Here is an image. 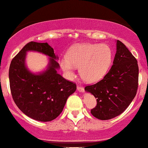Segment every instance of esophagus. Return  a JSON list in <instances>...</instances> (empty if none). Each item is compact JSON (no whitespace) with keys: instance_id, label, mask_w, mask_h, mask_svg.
<instances>
[{"instance_id":"1","label":"esophagus","mask_w":148,"mask_h":148,"mask_svg":"<svg viewBox=\"0 0 148 148\" xmlns=\"http://www.w3.org/2000/svg\"><path fill=\"white\" fill-rule=\"evenodd\" d=\"M77 90L79 92H84V88L83 86H77Z\"/></svg>"}]
</instances>
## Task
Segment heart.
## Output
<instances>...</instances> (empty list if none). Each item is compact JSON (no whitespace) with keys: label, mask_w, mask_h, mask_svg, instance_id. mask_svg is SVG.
<instances>
[{"label":"heart","mask_w":148,"mask_h":148,"mask_svg":"<svg viewBox=\"0 0 148 148\" xmlns=\"http://www.w3.org/2000/svg\"><path fill=\"white\" fill-rule=\"evenodd\" d=\"M112 61L113 51L108 45L80 43L72 47L59 64L68 78L74 76L75 68H80L81 77L86 82L95 83L108 74Z\"/></svg>","instance_id":"heart-1"}]
</instances>
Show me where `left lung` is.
I'll return each mask as SVG.
<instances>
[{
	"instance_id": "left-lung-1",
	"label": "left lung",
	"mask_w": 148,
	"mask_h": 148,
	"mask_svg": "<svg viewBox=\"0 0 148 148\" xmlns=\"http://www.w3.org/2000/svg\"><path fill=\"white\" fill-rule=\"evenodd\" d=\"M138 85L137 60L122 42L116 40V52L108 73L97 84L85 87L97 99V105L91 110L92 116L101 120L119 116L134 99Z\"/></svg>"
}]
</instances>
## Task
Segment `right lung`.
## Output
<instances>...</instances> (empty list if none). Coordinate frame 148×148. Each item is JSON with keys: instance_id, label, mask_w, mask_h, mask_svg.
<instances>
[{"instance_id": "right-lung-1", "label": "right lung", "mask_w": 148, "mask_h": 148, "mask_svg": "<svg viewBox=\"0 0 148 148\" xmlns=\"http://www.w3.org/2000/svg\"><path fill=\"white\" fill-rule=\"evenodd\" d=\"M35 51L50 57L45 71L34 74L25 64L26 53ZM59 57L47 43L29 42L14 57L9 70L10 86L13 101L26 116L48 122L62 113L67 99L76 91V84L57 73Z\"/></svg>"}]
</instances>
